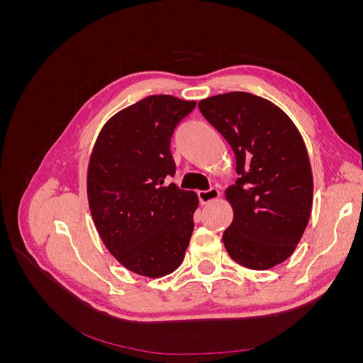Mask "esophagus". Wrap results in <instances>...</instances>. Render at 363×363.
Returning <instances> with one entry per match:
<instances>
[{
  "label": "esophagus",
  "mask_w": 363,
  "mask_h": 363,
  "mask_svg": "<svg viewBox=\"0 0 363 363\" xmlns=\"http://www.w3.org/2000/svg\"><path fill=\"white\" fill-rule=\"evenodd\" d=\"M199 199H200L201 204H208V203H212L219 199V191L216 188H211L208 191H200Z\"/></svg>",
  "instance_id": "34e87169"
}]
</instances>
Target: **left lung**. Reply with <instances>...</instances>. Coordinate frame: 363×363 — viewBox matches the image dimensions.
Returning a JSON list of instances; mask_svg holds the SVG:
<instances>
[{"instance_id":"left-lung-1","label":"left lung","mask_w":363,"mask_h":363,"mask_svg":"<svg viewBox=\"0 0 363 363\" xmlns=\"http://www.w3.org/2000/svg\"><path fill=\"white\" fill-rule=\"evenodd\" d=\"M199 107L236 157L239 179L225 191L233 208L225 250L240 267H276L296 248L312 212L313 177L300 131L280 107L248 92L208 96Z\"/></svg>"}]
</instances>
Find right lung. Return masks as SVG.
<instances>
[{"label":"right lung","instance_id":"1","mask_svg":"<svg viewBox=\"0 0 363 363\" xmlns=\"http://www.w3.org/2000/svg\"><path fill=\"white\" fill-rule=\"evenodd\" d=\"M196 103L150 95L107 121L87 164L94 224L113 257L139 276L177 269L194 232L199 196L179 189L171 138Z\"/></svg>","mask_w":363,"mask_h":363}]
</instances>
